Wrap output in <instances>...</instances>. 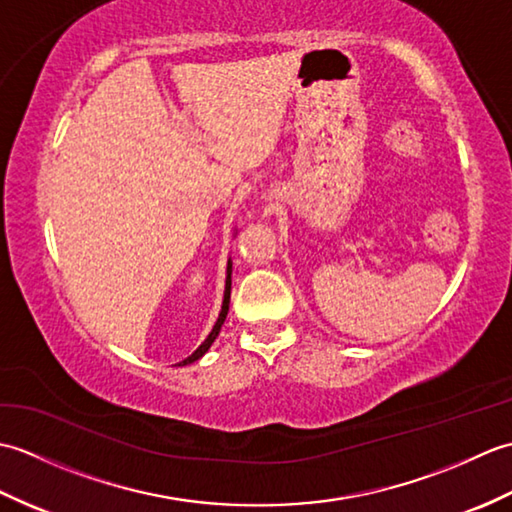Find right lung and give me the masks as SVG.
I'll return each mask as SVG.
<instances>
[{
	"instance_id": "1",
	"label": "right lung",
	"mask_w": 512,
	"mask_h": 512,
	"mask_svg": "<svg viewBox=\"0 0 512 512\" xmlns=\"http://www.w3.org/2000/svg\"><path fill=\"white\" fill-rule=\"evenodd\" d=\"M231 273H233V262H231V259H228V264H226V284H224V299H222V310H220V317H217V321H215V325H213V330L209 332V336H206L204 343L198 347V350H195L191 356L184 358V361H182V363H178V365H189V363H195V361H198V358H202L206 352H209V347H211V345H213V341L217 339V334H220L222 325H224V321H226V314H228V303H231Z\"/></svg>"
}]
</instances>
